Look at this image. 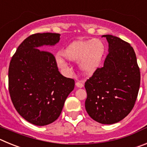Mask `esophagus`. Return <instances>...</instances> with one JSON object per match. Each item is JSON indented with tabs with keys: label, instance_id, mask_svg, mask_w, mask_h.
<instances>
[{
	"label": "esophagus",
	"instance_id": "obj_1",
	"mask_svg": "<svg viewBox=\"0 0 147 147\" xmlns=\"http://www.w3.org/2000/svg\"><path fill=\"white\" fill-rule=\"evenodd\" d=\"M76 85L78 88H82L84 86V83L82 81H77L76 82Z\"/></svg>",
	"mask_w": 147,
	"mask_h": 147
}]
</instances>
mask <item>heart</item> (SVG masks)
Returning <instances> with one entry per match:
<instances>
[{"label": "heart", "mask_w": 147, "mask_h": 147, "mask_svg": "<svg viewBox=\"0 0 147 147\" xmlns=\"http://www.w3.org/2000/svg\"><path fill=\"white\" fill-rule=\"evenodd\" d=\"M105 52V43L99 39L76 40L62 51V56L57 57L58 65L66 70L65 59L78 61L80 69L87 74H91L98 69Z\"/></svg>", "instance_id": "1"}]
</instances>
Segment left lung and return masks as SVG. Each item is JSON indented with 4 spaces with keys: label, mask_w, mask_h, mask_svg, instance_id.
Masks as SVG:
<instances>
[{
    "label": "left lung",
    "mask_w": 147,
    "mask_h": 147,
    "mask_svg": "<svg viewBox=\"0 0 147 147\" xmlns=\"http://www.w3.org/2000/svg\"><path fill=\"white\" fill-rule=\"evenodd\" d=\"M109 43L104 65L85 83V109L96 121L113 124L127 116L134 107L141 82L134 49L124 40L103 35Z\"/></svg>",
    "instance_id": "1"
}]
</instances>
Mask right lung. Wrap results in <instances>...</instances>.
I'll use <instances>...</instances> for the list:
<instances>
[{
    "label": "right lung",
    "instance_id": "add662e5",
    "mask_svg": "<svg viewBox=\"0 0 147 147\" xmlns=\"http://www.w3.org/2000/svg\"><path fill=\"white\" fill-rule=\"evenodd\" d=\"M57 33H37L23 40L11 57L9 67V91L18 113L37 126L51 124L58 119L75 82L58 71L51 51L38 49L55 45Z\"/></svg>",
    "mask_w": 147,
    "mask_h": 147
}]
</instances>
